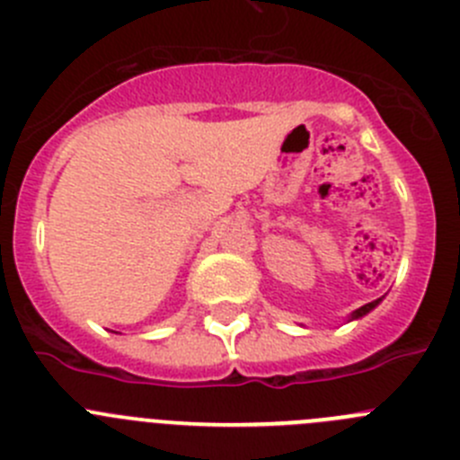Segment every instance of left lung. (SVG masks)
<instances>
[{
	"label": "left lung",
	"mask_w": 460,
	"mask_h": 460,
	"mask_svg": "<svg viewBox=\"0 0 460 460\" xmlns=\"http://www.w3.org/2000/svg\"><path fill=\"white\" fill-rule=\"evenodd\" d=\"M379 302H381V297H379V299H375V302L366 304V306L356 308V311L351 313V315H349V322H351V320H358V317H363V315H367V313H370L372 308H375V306H379Z\"/></svg>",
	"instance_id": "1"
}]
</instances>
